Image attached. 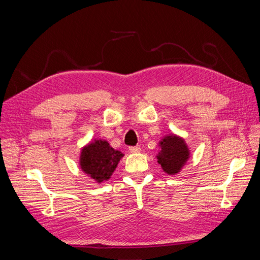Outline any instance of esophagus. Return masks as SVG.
I'll return each instance as SVG.
<instances>
[{"label":"esophagus","instance_id":"obj_1","mask_svg":"<svg viewBox=\"0 0 260 260\" xmlns=\"http://www.w3.org/2000/svg\"><path fill=\"white\" fill-rule=\"evenodd\" d=\"M140 149H141L140 145H136V146H130V147H129V151H130L131 153H139V152H140Z\"/></svg>","mask_w":260,"mask_h":260}]
</instances>
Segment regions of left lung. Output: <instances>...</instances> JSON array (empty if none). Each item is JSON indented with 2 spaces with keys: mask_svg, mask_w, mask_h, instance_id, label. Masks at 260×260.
I'll list each match as a JSON object with an SVG mask.
<instances>
[{
  "mask_svg": "<svg viewBox=\"0 0 260 260\" xmlns=\"http://www.w3.org/2000/svg\"><path fill=\"white\" fill-rule=\"evenodd\" d=\"M161 151L157 159L162 170L168 175H176L188 159V149L184 141L176 136H167L160 142Z\"/></svg>",
  "mask_w": 260,
  "mask_h": 260,
  "instance_id": "obj_1",
  "label": "left lung"
}]
</instances>
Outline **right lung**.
<instances>
[{"mask_svg": "<svg viewBox=\"0 0 260 260\" xmlns=\"http://www.w3.org/2000/svg\"><path fill=\"white\" fill-rule=\"evenodd\" d=\"M122 156L121 152L116 151L106 141L95 140L82 148L80 167L92 179L102 182L111 178Z\"/></svg>", "mask_w": 260, "mask_h": 260, "instance_id": "add662e5", "label": "right lung"}]
</instances>
